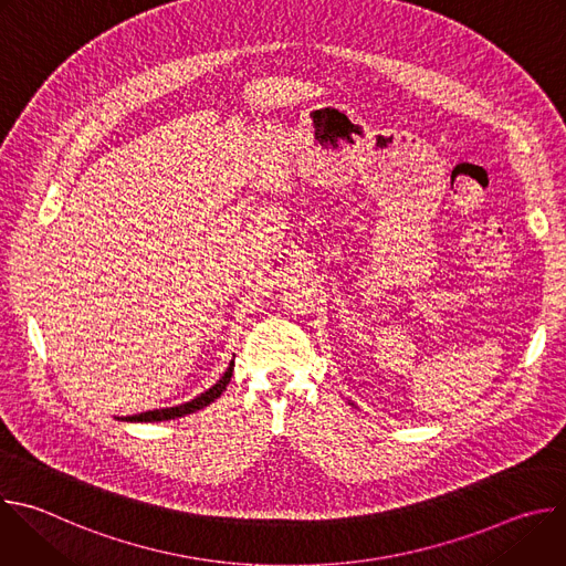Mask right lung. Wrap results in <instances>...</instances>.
Wrapping results in <instances>:
<instances>
[{
  "label": "right lung",
  "mask_w": 566,
  "mask_h": 566,
  "mask_svg": "<svg viewBox=\"0 0 566 566\" xmlns=\"http://www.w3.org/2000/svg\"><path fill=\"white\" fill-rule=\"evenodd\" d=\"M232 367H234V360H230L228 369L223 371V376L210 387L206 389L203 394H199L197 398L188 400V402H181V406H175V408H164V410H147V412H140V415H134V417H123L120 421H129V423H151V421H170V419H179V417H186V415H192L206 406H210V402L214 398L221 396V391L226 389V385L230 382V376H232Z\"/></svg>",
  "instance_id": "1"
}]
</instances>
